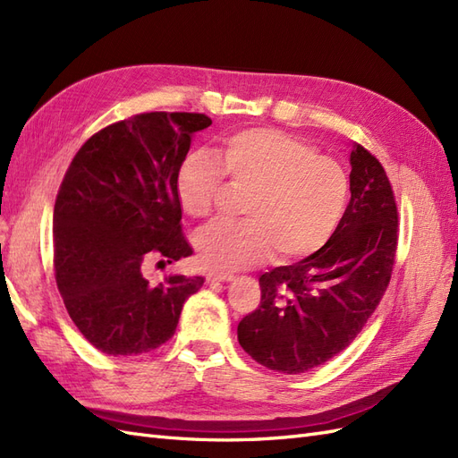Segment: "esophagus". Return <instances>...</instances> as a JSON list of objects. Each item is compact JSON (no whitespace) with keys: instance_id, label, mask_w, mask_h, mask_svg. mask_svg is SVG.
Wrapping results in <instances>:
<instances>
[{"instance_id":"1","label":"esophagus","mask_w":458,"mask_h":458,"mask_svg":"<svg viewBox=\"0 0 458 458\" xmlns=\"http://www.w3.org/2000/svg\"><path fill=\"white\" fill-rule=\"evenodd\" d=\"M231 279H233V275L225 273V271H208V275H206L208 283H225Z\"/></svg>"}]
</instances>
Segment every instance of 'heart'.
<instances>
[{"mask_svg":"<svg viewBox=\"0 0 458 458\" xmlns=\"http://www.w3.org/2000/svg\"><path fill=\"white\" fill-rule=\"evenodd\" d=\"M225 175L250 192L242 202L244 219L217 221L197 234L200 261L217 269L254 266L269 254L286 263L318 252L350 199V179L338 162L276 128L229 133L219 158L206 148L189 150L175 172L183 212L197 219L210 216Z\"/></svg>","mask_w":458,"mask_h":458,"instance_id":"heart-1","label":"heart"}]
</instances>
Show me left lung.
Returning a JSON list of instances; mask_svg holds the SVG:
<instances>
[{
  "label": "left lung",
  "mask_w": 458,
  "mask_h": 458,
  "mask_svg": "<svg viewBox=\"0 0 458 458\" xmlns=\"http://www.w3.org/2000/svg\"><path fill=\"white\" fill-rule=\"evenodd\" d=\"M352 200L321 250L259 276V306L239 323L254 361L301 374L355 340L392 279L399 214L390 179L363 145L352 150Z\"/></svg>",
  "instance_id": "obj_1"
}]
</instances>
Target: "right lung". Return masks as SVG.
<instances>
[{"label": "right lung", "instance_id": "obj_1", "mask_svg": "<svg viewBox=\"0 0 458 458\" xmlns=\"http://www.w3.org/2000/svg\"><path fill=\"white\" fill-rule=\"evenodd\" d=\"M200 113H141L80 147L53 210L55 281L78 330L97 350L128 357L168 342L204 276L152 284L145 269L192 256L182 231L175 172Z\"/></svg>", "mask_w": 458, "mask_h": 458}]
</instances>
